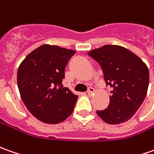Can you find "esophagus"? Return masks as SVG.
<instances>
[{"label":"esophagus","instance_id":"34e87169","mask_svg":"<svg viewBox=\"0 0 154 154\" xmlns=\"http://www.w3.org/2000/svg\"><path fill=\"white\" fill-rule=\"evenodd\" d=\"M94 92V88H92V87L88 88V91H87V93L88 95H91V94H92Z\"/></svg>","mask_w":154,"mask_h":154}]
</instances>
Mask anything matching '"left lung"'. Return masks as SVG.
Listing matches in <instances>:
<instances>
[{
	"mask_svg": "<svg viewBox=\"0 0 154 154\" xmlns=\"http://www.w3.org/2000/svg\"><path fill=\"white\" fill-rule=\"evenodd\" d=\"M88 54L102 69L106 85L112 88L107 108L96 113L109 125L130 119L146 97L149 71L138 56L124 47L105 45Z\"/></svg>",
	"mask_w": 154,
	"mask_h": 154,
	"instance_id": "8db88e82",
	"label": "left lung"
}]
</instances>
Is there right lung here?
Instances as JSON below:
<instances>
[{
  "mask_svg": "<svg viewBox=\"0 0 154 154\" xmlns=\"http://www.w3.org/2000/svg\"><path fill=\"white\" fill-rule=\"evenodd\" d=\"M76 51L40 46L21 62L17 74L20 96L29 112L46 124L63 122L72 113L78 96L63 87L65 69Z\"/></svg>",
  "mask_w": 154,
  "mask_h": 154,
  "instance_id": "add662e5",
  "label": "right lung"
}]
</instances>
